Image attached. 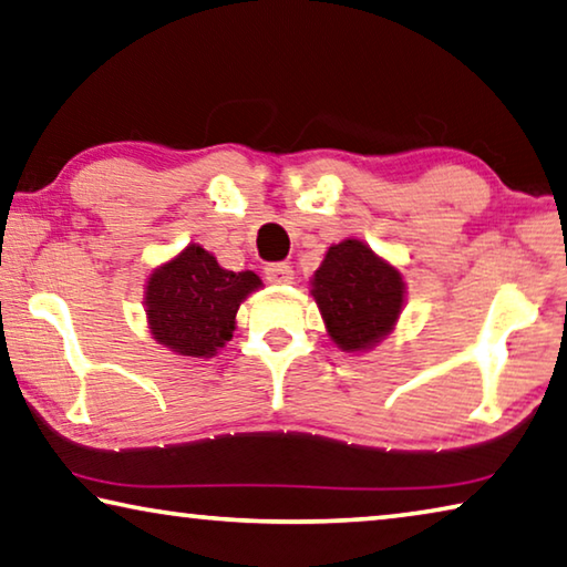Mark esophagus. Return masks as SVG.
<instances>
[{
    "instance_id": "34e87169",
    "label": "esophagus",
    "mask_w": 567,
    "mask_h": 567,
    "mask_svg": "<svg viewBox=\"0 0 567 567\" xmlns=\"http://www.w3.org/2000/svg\"><path fill=\"white\" fill-rule=\"evenodd\" d=\"M265 277L275 285H290L295 280V272L287 262H269L265 267Z\"/></svg>"
}]
</instances>
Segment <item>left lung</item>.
I'll list each match as a JSON object with an SVG mask.
<instances>
[{"mask_svg":"<svg viewBox=\"0 0 567 567\" xmlns=\"http://www.w3.org/2000/svg\"><path fill=\"white\" fill-rule=\"evenodd\" d=\"M312 298L326 318L328 336L338 348H373L396 326L403 305V280L358 239L332 245L312 277Z\"/></svg>","mask_w":567,"mask_h":567,"instance_id":"8db88e82","label":"left lung"}]
</instances>
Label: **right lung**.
Wrapping results in <instances>:
<instances>
[{"mask_svg": "<svg viewBox=\"0 0 567 567\" xmlns=\"http://www.w3.org/2000/svg\"><path fill=\"white\" fill-rule=\"evenodd\" d=\"M262 285L255 272H229L199 245L158 267L146 285L154 338L178 355L212 358L235 332L239 302Z\"/></svg>", "mask_w": 567, "mask_h": 567, "instance_id": "1", "label": "right lung"}]
</instances>
